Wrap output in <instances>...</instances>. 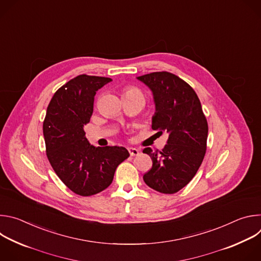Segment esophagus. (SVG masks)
Segmentation results:
<instances>
[{
    "mask_svg": "<svg viewBox=\"0 0 261 261\" xmlns=\"http://www.w3.org/2000/svg\"><path fill=\"white\" fill-rule=\"evenodd\" d=\"M128 151H129L130 156H132V157L139 155V150H137V148H135V147H128Z\"/></svg>",
    "mask_w": 261,
    "mask_h": 261,
    "instance_id": "obj_1",
    "label": "esophagus"
}]
</instances>
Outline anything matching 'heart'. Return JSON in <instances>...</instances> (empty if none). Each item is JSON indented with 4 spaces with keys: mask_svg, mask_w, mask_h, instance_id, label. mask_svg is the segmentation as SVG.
Returning a JSON list of instances; mask_svg holds the SVG:
<instances>
[{
    "mask_svg": "<svg viewBox=\"0 0 261 261\" xmlns=\"http://www.w3.org/2000/svg\"><path fill=\"white\" fill-rule=\"evenodd\" d=\"M136 94L141 95L140 91L137 88H134V87H129L125 91V95H136Z\"/></svg>",
    "mask_w": 261,
    "mask_h": 261,
    "instance_id": "obj_1",
    "label": "heart"
}]
</instances>
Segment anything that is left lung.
Masks as SVG:
<instances>
[{
    "instance_id": "left-lung-1",
    "label": "left lung",
    "mask_w": 261,
    "mask_h": 261,
    "mask_svg": "<svg viewBox=\"0 0 261 261\" xmlns=\"http://www.w3.org/2000/svg\"><path fill=\"white\" fill-rule=\"evenodd\" d=\"M150 88L156 113L152 129L168 133L162 151L145 147L142 153L152 158L153 166L143 175L148 187L173 194L194 177L206 150L208 126L195 91L178 76L162 71L137 77Z\"/></svg>"
}]
</instances>
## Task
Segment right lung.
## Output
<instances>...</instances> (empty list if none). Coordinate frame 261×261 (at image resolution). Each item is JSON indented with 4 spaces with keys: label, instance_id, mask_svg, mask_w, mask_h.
I'll use <instances>...</instances> for the list:
<instances>
[{
    "label": "right lung",
    "instance_id": "add662e5",
    "mask_svg": "<svg viewBox=\"0 0 261 261\" xmlns=\"http://www.w3.org/2000/svg\"><path fill=\"white\" fill-rule=\"evenodd\" d=\"M111 79L82 74L51 98L43 122L48 161L60 179L81 196L105 190L117 167L130 155L123 146H94L84 126L90 122L96 92Z\"/></svg>",
    "mask_w": 261,
    "mask_h": 261
}]
</instances>
